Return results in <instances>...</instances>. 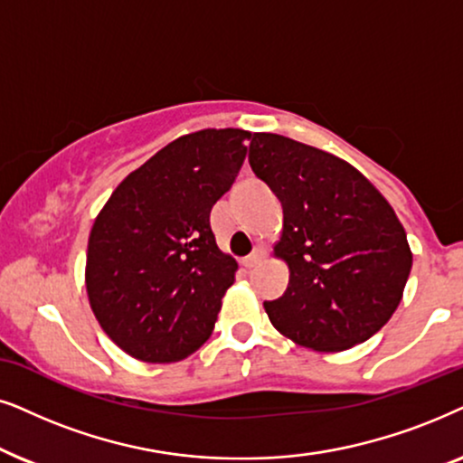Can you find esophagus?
Segmentation results:
<instances>
[{"mask_svg":"<svg viewBox=\"0 0 463 463\" xmlns=\"http://www.w3.org/2000/svg\"><path fill=\"white\" fill-rule=\"evenodd\" d=\"M262 258H264V250H262V248H256L254 251H251L250 256L243 258V264H245V267H248V269H251V267H256V264L260 262Z\"/></svg>","mask_w":463,"mask_h":463,"instance_id":"obj_1","label":"esophagus"}]
</instances>
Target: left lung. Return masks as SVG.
I'll use <instances>...</instances> for the list:
<instances>
[{"label":"left lung","mask_w":463,"mask_h":463,"mask_svg":"<svg viewBox=\"0 0 463 463\" xmlns=\"http://www.w3.org/2000/svg\"><path fill=\"white\" fill-rule=\"evenodd\" d=\"M250 165L283 207L275 256L289 281L264 303L270 324L316 351L368 341L398 309L412 267L390 203L343 158L283 135L254 133Z\"/></svg>","instance_id":"obj_1"}]
</instances>
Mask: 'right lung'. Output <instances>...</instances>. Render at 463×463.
<instances>
[{
	"label": "right lung",
	"mask_w": 463,
	"mask_h": 463,
	"mask_svg": "<svg viewBox=\"0 0 463 463\" xmlns=\"http://www.w3.org/2000/svg\"><path fill=\"white\" fill-rule=\"evenodd\" d=\"M250 139L241 128L177 137L99 212L86 292L103 332L128 355L169 364L212 336L237 260L218 248L209 215L235 182Z\"/></svg>",
	"instance_id": "right-lung-1"
}]
</instances>
